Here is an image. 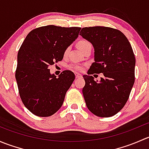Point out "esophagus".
<instances>
[{
	"instance_id": "obj_1",
	"label": "esophagus",
	"mask_w": 149,
	"mask_h": 149,
	"mask_svg": "<svg viewBox=\"0 0 149 149\" xmlns=\"http://www.w3.org/2000/svg\"><path fill=\"white\" fill-rule=\"evenodd\" d=\"M75 76H76V79H78V78L82 77V75L80 74V73H75Z\"/></svg>"
}]
</instances>
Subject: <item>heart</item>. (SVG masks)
Instances as JSON below:
<instances>
[{
    "mask_svg": "<svg viewBox=\"0 0 149 149\" xmlns=\"http://www.w3.org/2000/svg\"><path fill=\"white\" fill-rule=\"evenodd\" d=\"M89 45H91L89 42L84 40H80V41L77 43L78 47H79V49H80L81 51H82L84 48ZM68 51H69V47L66 48L65 51H64V54H63L64 57L67 56L68 54ZM68 68L70 69H71V70H76V71H83L84 68H85V65H81V64H79V63H71L68 65Z\"/></svg>",
    "mask_w": 149,
    "mask_h": 149,
    "instance_id": "obj_1",
    "label": "heart"
}]
</instances>
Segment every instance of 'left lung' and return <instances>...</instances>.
<instances>
[{"label":"left lung","mask_w":149,"mask_h":149,"mask_svg":"<svg viewBox=\"0 0 149 149\" xmlns=\"http://www.w3.org/2000/svg\"><path fill=\"white\" fill-rule=\"evenodd\" d=\"M94 48V61L84 75L82 91L91 112L101 118L116 115L125 106L135 82L136 58L127 37L120 30L107 26L82 28L80 32ZM102 72L99 83L91 74Z\"/></svg>","instance_id":"left-lung-1"}]
</instances>
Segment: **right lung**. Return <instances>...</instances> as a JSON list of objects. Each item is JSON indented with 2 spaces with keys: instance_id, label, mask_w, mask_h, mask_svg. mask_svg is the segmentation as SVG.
Segmentation results:
<instances>
[{
  "instance_id": "obj_1",
  "label": "right lung",
  "mask_w": 149,
  "mask_h": 149,
  "mask_svg": "<svg viewBox=\"0 0 149 149\" xmlns=\"http://www.w3.org/2000/svg\"><path fill=\"white\" fill-rule=\"evenodd\" d=\"M81 29L55 25L34 29L19 48L15 77L22 102L34 115L51 116L62 106L75 75L63 70L56 78L49 68L62 61L64 51Z\"/></svg>"
}]
</instances>
